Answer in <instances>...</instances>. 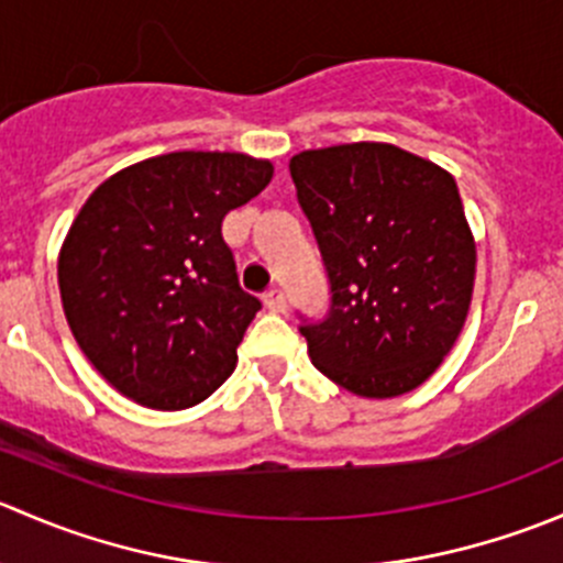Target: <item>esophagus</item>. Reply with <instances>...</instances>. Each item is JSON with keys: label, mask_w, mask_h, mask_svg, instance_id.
I'll list each match as a JSON object with an SVG mask.
<instances>
[{"label": "esophagus", "mask_w": 563, "mask_h": 563, "mask_svg": "<svg viewBox=\"0 0 563 563\" xmlns=\"http://www.w3.org/2000/svg\"><path fill=\"white\" fill-rule=\"evenodd\" d=\"M264 305L272 313H283V310H286V297H283L280 288H269V291L264 294Z\"/></svg>", "instance_id": "esophagus-1"}]
</instances>
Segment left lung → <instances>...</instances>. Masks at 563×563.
<instances>
[{"label": "left lung", "instance_id": "left-lung-1", "mask_svg": "<svg viewBox=\"0 0 563 563\" xmlns=\"http://www.w3.org/2000/svg\"><path fill=\"white\" fill-rule=\"evenodd\" d=\"M288 168L332 286L327 318L299 327L310 362L371 400L417 389L455 345L474 294L455 179L378 141L299 152Z\"/></svg>", "mask_w": 563, "mask_h": 563}]
</instances>
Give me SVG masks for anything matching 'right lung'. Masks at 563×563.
<instances>
[{"label":"right lung","instance_id":"obj_1","mask_svg":"<svg viewBox=\"0 0 563 563\" xmlns=\"http://www.w3.org/2000/svg\"><path fill=\"white\" fill-rule=\"evenodd\" d=\"M272 174L242 152H172L108 176L76 214L56 266L62 308L124 397L181 411L234 373L261 302L240 288L220 225Z\"/></svg>","mask_w":563,"mask_h":563}]
</instances>
